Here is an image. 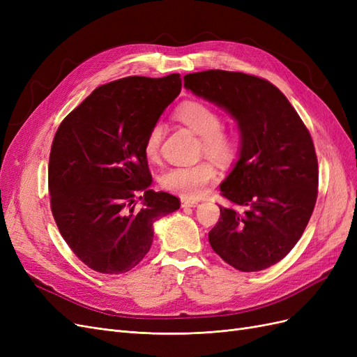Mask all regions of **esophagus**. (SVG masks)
Here are the masks:
<instances>
[{"label":"esophagus","mask_w":357,"mask_h":357,"mask_svg":"<svg viewBox=\"0 0 357 357\" xmlns=\"http://www.w3.org/2000/svg\"><path fill=\"white\" fill-rule=\"evenodd\" d=\"M198 202L197 201H190V199H181V207L183 208H189V207H197Z\"/></svg>","instance_id":"34e87169"}]
</instances>
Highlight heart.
<instances>
[{"label":"heart","instance_id":"1","mask_svg":"<svg viewBox=\"0 0 357 357\" xmlns=\"http://www.w3.org/2000/svg\"><path fill=\"white\" fill-rule=\"evenodd\" d=\"M176 117L186 125L192 132L201 137V152L210 158L226 164L236 155V138L232 132L222 128V117L211 105L201 101H188L181 104ZM164 125L156 122L149 129L144 153L147 159L155 160L159 156ZM218 177L215 167L208 160L198 162L195 165L171 167L160 176V186L183 198H198Z\"/></svg>","mask_w":357,"mask_h":357}]
</instances>
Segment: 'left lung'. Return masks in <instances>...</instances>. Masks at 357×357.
<instances>
[{
	"label": "left lung",
	"mask_w": 357,
	"mask_h": 357,
	"mask_svg": "<svg viewBox=\"0 0 357 357\" xmlns=\"http://www.w3.org/2000/svg\"><path fill=\"white\" fill-rule=\"evenodd\" d=\"M186 89L228 112L241 132L234 169L208 234L213 250L243 273L275 265L295 247L314 210L319 165L307 126L273 83L256 75L208 70L185 75Z\"/></svg>",
	"instance_id": "left-lung-1"
}]
</instances>
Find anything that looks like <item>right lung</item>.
<instances>
[{"instance_id":"right-lung-1","label":"right lung","mask_w":357,"mask_h":357,"mask_svg":"<svg viewBox=\"0 0 357 357\" xmlns=\"http://www.w3.org/2000/svg\"><path fill=\"white\" fill-rule=\"evenodd\" d=\"M180 91L177 73L102 84L63 119L53 138V219L74 255L96 273L123 274L138 265L152 245L153 223L180 208L177 197L149 189L144 153L149 129Z\"/></svg>"}]
</instances>
